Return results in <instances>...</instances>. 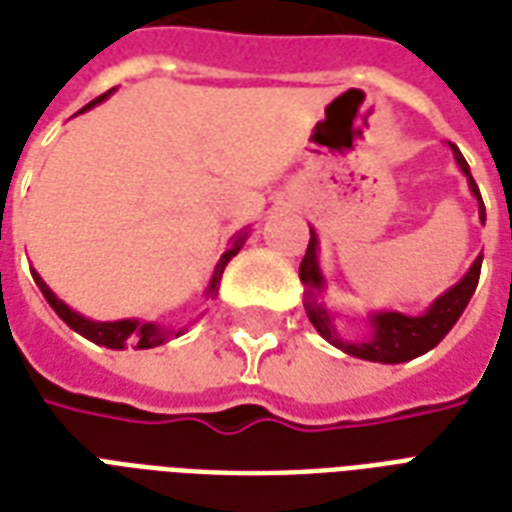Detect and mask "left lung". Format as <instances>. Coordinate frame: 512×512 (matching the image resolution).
I'll return each mask as SVG.
<instances>
[{
	"label": "left lung",
	"mask_w": 512,
	"mask_h": 512,
	"mask_svg": "<svg viewBox=\"0 0 512 512\" xmlns=\"http://www.w3.org/2000/svg\"><path fill=\"white\" fill-rule=\"evenodd\" d=\"M453 159L459 164V169L467 175V183H470V191L475 194L480 205V221L486 224V207H483V199H480L478 183L472 180L470 164L464 161L461 151L451 142ZM480 264H483V256L472 261L470 272L464 278L451 286L445 294L434 299L429 310L424 315H405V313H372L370 324L372 334L364 340V343H345L340 340V334L334 329L332 315L326 313L324 307L315 302V294L324 288V275H321V267H318V237L310 229V242H307V253L302 264H299V280L307 286V299L305 310L310 324L318 329V334L329 340L334 348L351 353L356 359L367 361H380V364H402V361H410L421 356V353L432 351L434 345L443 340L445 334L451 332L453 324L459 321V315L464 313V307L475 294V286H478L480 278Z\"/></svg>",
	"instance_id": "8db88e82"
}]
</instances>
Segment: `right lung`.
<instances>
[{
  "label": "right lung",
  "instance_id": "add662e5",
  "mask_svg": "<svg viewBox=\"0 0 512 512\" xmlns=\"http://www.w3.org/2000/svg\"><path fill=\"white\" fill-rule=\"evenodd\" d=\"M113 94V91H107V94L96 96L94 102H88L80 113H86V110H91L94 105H99V102H105L107 96ZM245 237H248V232H240L237 237L232 240V248L221 256V261H218V267H215L213 272V280H210V286H207V297H213V294H218V286H221V275H224V267L232 261V256H237V251L242 248V242H245ZM34 283L40 286L42 297L48 299V305L56 310V315H59L61 321L69 326V329H75L78 334H83L86 340H91V343L96 345H105V348H113V351H124L126 345H134V348H140V351H145V348H156V345H164L175 334L178 337L180 332H172V329H164V326L153 324V321H91V318H86V315L75 313L72 307H67L64 302H61L56 294H53L51 288L45 286V280L37 275V272H32Z\"/></svg>",
  "mask_w": 512,
  "mask_h": 512
}]
</instances>
